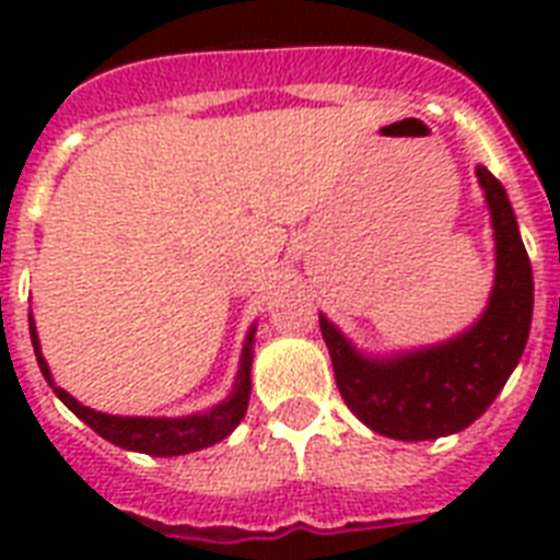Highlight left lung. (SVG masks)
<instances>
[{"label":"left lung","mask_w":560,"mask_h":560,"mask_svg":"<svg viewBox=\"0 0 560 560\" xmlns=\"http://www.w3.org/2000/svg\"><path fill=\"white\" fill-rule=\"evenodd\" d=\"M477 177L497 241L494 290L477 325L433 349L372 360L319 316L337 389L374 433L400 442L459 433L491 407L526 349L535 305L529 255L500 179L488 168H477Z\"/></svg>","instance_id":"left-lung-1"}]
</instances>
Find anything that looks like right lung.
<instances>
[{
	"mask_svg": "<svg viewBox=\"0 0 560 560\" xmlns=\"http://www.w3.org/2000/svg\"><path fill=\"white\" fill-rule=\"evenodd\" d=\"M31 325V342H34V354H37L39 372L51 383V389L66 407L72 409L74 416L81 418L83 424H90L101 439L125 447V451L148 453V456H183V453L202 451L218 444L220 439H226L244 418L246 407H249V369H253V337L255 328L246 334L244 351H241V369H237L235 389L226 400H220L218 407H211L209 412H197V416L186 418H127V416H107V412H95V409L83 407L69 395L66 389L55 386L48 363L39 354V340L34 331V319L28 316Z\"/></svg>",
	"mask_w": 560,
	"mask_h": 560,
	"instance_id": "1",
	"label": "right lung"
}]
</instances>
